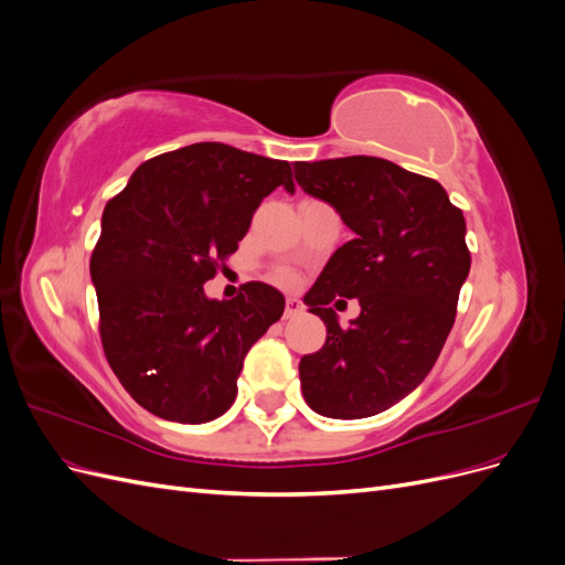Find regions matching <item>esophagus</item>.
<instances>
[{
  "instance_id": "obj_1",
  "label": "esophagus",
  "mask_w": 565,
  "mask_h": 565,
  "mask_svg": "<svg viewBox=\"0 0 565 565\" xmlns=\"http://www.w3.org/2000/svg\"><path fill=\"white\" fill-rule=\"evenodd\" d=\"M301 313H303V303L299 299H295V297H289L285 301V318H297Z\"/></svg>"
}]
</instances>
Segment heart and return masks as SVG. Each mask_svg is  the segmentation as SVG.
<instances>
[{
	"label": "heart",
	"instance_id": "b5f03b06",
	"mask_svg": "<svg viewBox=\"0 0 565 565\" xmlns=\"http://www.w3.org/2000/svg\"><path fill=\"white\" fill-rule=\"evenodd\" d=\"M276 280H278L280 285H285V287H297L301 278H299V273L292 270V268H280V270L276 273Z\"/></svg>",
	"mask_w": 565,
	"mask_h": 565
}]
</instances>
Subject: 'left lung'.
Here are the masks:
<instances>
[{
    "label": "left lung",
    "instance_id": "left-lung-1",
    "mask_svg": "<svg viewBox=\"0 0 565 565\" xmlns=\"http://www.w3.org/2000/svg\"><path fill=\"white\" fill-rule=\"evenodd\" d=\"M295 179L353 231L303 297L328 328L299 363L303 398L324 417H372L422 384L452 330L471 266L465 214L438 181L382 158L297 162ZM337 296L362 303L349 329Z\"/></svg>",
    "mask_w": 565,
    "mask_h": 565
}]
</instances>
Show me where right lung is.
<instances>
[{
    "mask_svg": "<svg viewBox=\"0 0 565 565\" xmlns=\"http://www.w3.org/2000/svg\"><path fill=\"white\" fill-rule=\"evenodd\" d=\"M292 167L226 143H193L150 158L108 200L92 252L98 332L119 384L148 413L202 424L224 415L252 344L285 311L266 282L207 299L262 200Z\"/></svg>",
    "mask_w": 565,
    "mask_h": 565,
    "instance_id": "1",
    "label": "right lung"
}]
</instances>
